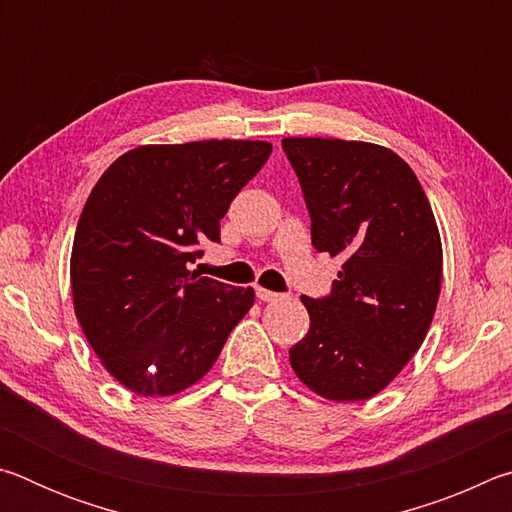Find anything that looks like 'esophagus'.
<instances>
[{
	"instance_id": "34e87169",
	"label": "esophagus",
	"mask_w": 512,
	"mask_h": 512,
	"mask_svg": "<svg viewBox=\"0 0 512 512\" xmlns=\"http://www.w3.org/2000/svg\"><path fill=\"white\" fill-rule=\"evenodd\" d=\"M257 298L262 300V302H275V300H282V293H275V291H268V289L257 287Z\"/></svg>"
}]
</instances>
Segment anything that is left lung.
Listing matches in <instances>:
<instances>
[{"label": "left lung", "instance_id": "obj_1", "mask_svg": "<svg viewBox=\"0 0 512 512\" xmlns=\"http://www.w3.org/2000/svg\"><path fill=\"white\" fill-rule=\"evenodd\" d=\"M311 216V244L343 257L329 298L302 296L309 332L291 368L329 402H363L391 384L427 336L443 244L418 176L395 151L359 140L284 137Z\"/></svg>", "mask_w": 512, "mask_h": 512}]
</instances>
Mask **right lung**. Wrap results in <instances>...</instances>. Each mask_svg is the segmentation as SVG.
<instances>
[{
	"mask_svg": "<svg viewBox=\"0 0 512 512\" xmlns=\"http://www.w3.org/2000/svg\"><path fill=\"white\" fill-rule=\"evenodd\" d=\"M273 151L262 140L144 144L103 171L76 225L74 314L101 366L142 397L201 381L255 302L187 268Z\"/></svg>",
	"mask_w": 512,
	"mask_h": 512,
	"instance_id": "add662e5",
	"label": "right lung"
}]
</instances>
